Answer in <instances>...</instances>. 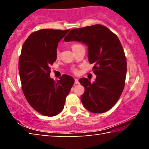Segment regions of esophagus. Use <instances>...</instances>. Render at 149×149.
Here are the masks:
<instances>
[{
    "label": "esophagus",
    "instance_id": "34e87169",
    "mask_svg": "<svg viewBox=\"0 0 149 149\" xmlns=\"http://www.w3.org/2000/svg\"><path fill=\"white\" fill-rule=\"evenodd\" d=\"M79 80L77 79H75V84H79Z\"/></svg>",
    "mask_w": 149,
    "mask_h": 149
}]
</instances>
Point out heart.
I'll use <instances>...</instances> for the list:
<instances>
[{
  "instance_id": "heart-1",
  "label": "heart",
  "mask_w": 149,
  "mask_h": 149,
  "mask_svg": "<svg viewBox=\"0 0 149 149\" xmlns=\"http://www.w3.org/2000/svg\"><path fill=\"white\" fill-rule=\"evenodd\" d=\"M80 46H81V45L79 44V43H74V44L72 45V49L73 51H74V50L75 49H77V48L79 47ZM56 56H57V57L59 56V52H58V51L56 52Z\"/></svg>"
}]
</instances>
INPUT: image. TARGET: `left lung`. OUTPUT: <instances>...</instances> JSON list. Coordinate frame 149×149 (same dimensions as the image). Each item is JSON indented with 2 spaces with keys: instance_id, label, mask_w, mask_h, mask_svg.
<instances>
[{
  "instance_id": "left-lung-1",
  "label": "left lung",
  "mask_w": 149,
  "mask_h": 149,
  "mask_svg": "<svg viewBox=\"0 0 149 149\" xmlns=\"http://www.w3.org/2000/svg\"><path fill=\"white\" fill-rule=\"evenodd\" d=\"M77 41L87 45L88 59L97 75L94 82L81 78L85 87L81 96L84 107L93 113H104L113 107L125 86L127 62L118 37L100 24L73 29L64 41Z\"/></svg>"
}]
</instances>
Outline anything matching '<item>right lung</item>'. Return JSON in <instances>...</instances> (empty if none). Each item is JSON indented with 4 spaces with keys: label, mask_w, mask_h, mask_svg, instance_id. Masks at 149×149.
I'll use <instances>...</instances> for the list:
<instances>
[{
    "label": "right lung",
    "mask_w": 149,
    "mask_h": 149,
    "mask_svg": "<svg viewBox=\"0 0 149 149\" xmlns=\"http://www.w3.org/2000/svg\"><path fill=\"white\" fill-rule=\"evenodd\" d=\"M69 31L39 30L29 35L22 49L19 74L24 94L31 107L46 116L62 112L74 84V79L68 75H63L56 81L50 77L58 45Z\"/></svg>",
    "instance_id": "right-lung-1"
}]
</instances>
